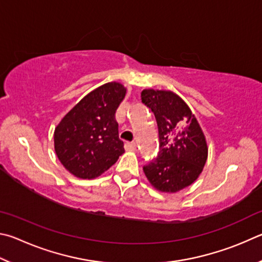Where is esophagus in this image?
I'll list each match as a JSON object with an SVG mask.
<instances>
[{"instance_id":"1","label":"esophagus","mask_w":262,"mask_h":262,"mask_svg":"<svg viewBox=\"0 0 262 262\" xmlns=\"http://www.w3.org/2000/svg\"><path fill=\"white\" fill-rule=\"evenodd\" d=\"M124 147H125L126 150H136L137 149V144H135V143H125Z\"/></svg>"}]
</instances>
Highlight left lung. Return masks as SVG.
Wrapping results in <instances>:
<instances>
[{
	"mask_svg": "<svg viewBox=\"0 0 262 262\" xmlns=\"http://www.w3.org/2000/svg\"><path fill=\"white\" fill-rule=\"evenodd\" d=\"M141 102L152 110L159 128V153L144 166L155 189L177 192L203 171L208 148L198 121L184 101L170 91L144 90Z\"/></svg>",
	"mask_w": 262,
	"mask_h": 262,
	"instance_id": "1",
	"label": "left lung"
}]
</instances>
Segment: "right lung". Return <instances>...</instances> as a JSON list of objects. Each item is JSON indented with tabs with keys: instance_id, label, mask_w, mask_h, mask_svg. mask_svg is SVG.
Returning a JSON list of instances; mask_svg holds the SVG:
<instances>
[{
	"instance_id": "right-lung-1",
	"label": "right lung",
	"mask_w": 262,
	"mask_h": 262,
	"mask_svg": "<svg viewBox=\"0 0 262 262\" xmlns=\"http://www.w3.org/2000/svg\"><path fill=\"white\" fill-rule=\"evenodd\" d=\"M125 94L122 84L107 82L82 98L55 128V152L72 175L98 177L124 153L115 114Z\"/></svg>"
}]
</instances>
